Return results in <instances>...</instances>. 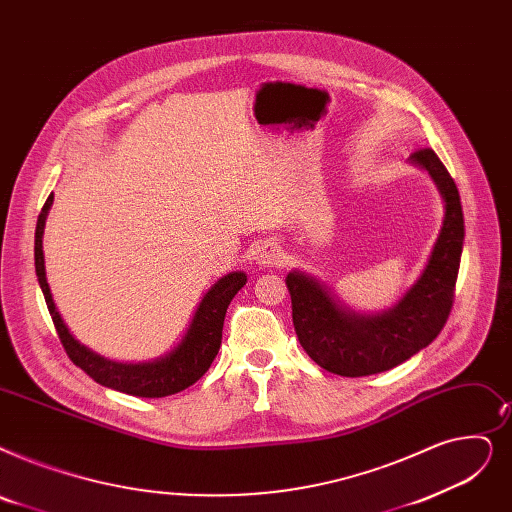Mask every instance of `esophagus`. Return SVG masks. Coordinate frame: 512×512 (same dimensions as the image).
Returning <instances> with one entry per match:
<instances>
[{
  "label": "esophagus",
  "instance_id": "34e87169",
  "mask_svg": "<svg viewBox=\"0 0 512 512\" xmlns=\"http://www.w3.org/2000/svg\"><path fill=\"white\" fill-rule=\"evenodd\" d=\"M278 261V251L274 249V244H265V247L259 251V255H257V263L259 265H274Z\"/></svg>",
  "mask_w": 512,
  "mask_h": 512
}]
</instances>
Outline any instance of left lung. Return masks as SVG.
Segmentation results:
<instances>
[{"label":"left lung","instance_id":"8db88e82","mask_svg":"<svg viewBox=\"0 0 512 512\" xmlns=\"http://www.w3.org/2000/svg\"><path fill=\"white\" fill-rule=\"evenodd\" d=\"M410 161L431 175L446 213L427 268L397 305L374 316L355 314L316 278L301 272L286 276L299 343L332 374L368 376L391 370L435 341L448 322L464 242L460 194L431 148H418Z\"/></svg>","mask_w":512,"mask_h":512}]
</instances>
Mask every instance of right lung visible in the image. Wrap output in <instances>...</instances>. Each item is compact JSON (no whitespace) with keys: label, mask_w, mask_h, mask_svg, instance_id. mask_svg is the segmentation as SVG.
Returning <instances> with one entry per match:
<instances>
[{"label":"right lung","mask_w":512,"mask_h":512,"mask_svg":"<svg viewBox=\"0 0 512 512\" xmlns=\"http://www.w3.org/2000/svg\"><path fill=\"white\" fill-rule=\"evenodd\" d=\"M54 203V194L48 196L46 205H43L37 228H35V272L37 280L46 297L50 316L58 330L60 343L64 351L69 353L75 366H79L87 376L104 387L115 391H123L136 397H167L173 393H180L194 385L213 364L215 355L221 345V330H224V318L230 301L240 288L247 284V274L232 272L217 280L207 295L198 305L192 324L184 335L182 343L177 345L171 353L163 355L152 362L144 364H121L106 360L90 347L81 345L71 330L66 328L60 311L50 293V284L46 278V265H43V228H46V217Z\"/></svg>","instance_id":"1"}]
</instances>
